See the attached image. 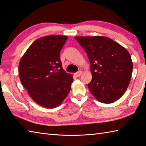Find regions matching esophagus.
Returning <instances> with one entry per match:
<instances>
[{
	"mask_svg": "<svg viewBox=\"0 0 146 146\" xmlns=\"http://www.w3.org/2000/svg\"><path fill=\"white\" fill-rule=\"evenodd\" d=\"M82 74V72L81 71H78V72H76L74 74V76H75V77H76V78H78V77L80 76Z\"/></svg>",
	"mask_w": 146,
	"mask_h": 146,
	"instance_id": "esophagus-1",
	"label": "esophagus"
}]
</instances>
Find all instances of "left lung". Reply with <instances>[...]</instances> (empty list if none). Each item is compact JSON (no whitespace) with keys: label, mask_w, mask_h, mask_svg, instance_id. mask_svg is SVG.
Returning a JSON list of instances; mask_svg holds the SVG:
<instances>
[{"label":"left lung","mask_w":146,"mask_h":146,"mask_svg":"<svg viewBox=\"0 0 146 146\" xmlns=\"http://www.w3.org/2000/svg\"><path fill=\"white\" fill-rule=\"evenodd\" d=\"M76 40L86 51L92 79L88 84L100 102L111 104L120 98L130 83L133 62L130 53L109 37L78 36Z\"/></svg>","instance_id":"8db88e82"}]
</instances>
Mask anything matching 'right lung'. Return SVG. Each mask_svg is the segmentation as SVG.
<instances>
[{"label": "right lung", "instance_id": "obj_1", "mask_svg": "<svg viewBox=\"0 0 146 146\" xmlns=\"http://www.w3.org/2000/svg\"><path fill=\"white\" fill-rule=\"evenodd\" d=\"M65 35H48L33 42L19 63L20 81L30 97L49 109L59 106L71 89L72 74L62 68L60 52Z\"/></svg>", "mask_w": 146, "mask_h": 146}]
</instances>
